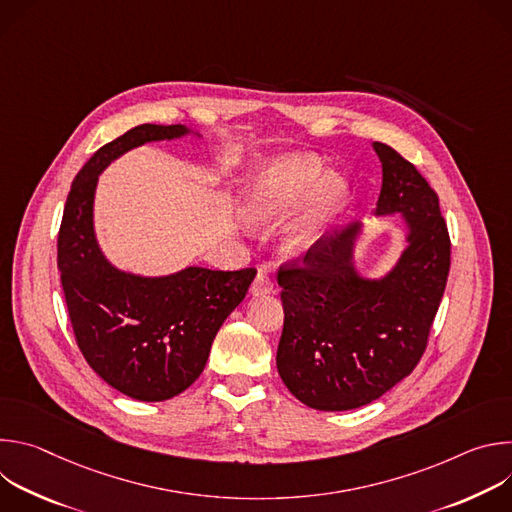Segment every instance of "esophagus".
<instances>
[{
	"mask_svg": "<svg viewBox=\"0 0 512 512\" xmlns=\"http://www.w3.org/2000/svg\"><path fill=\"white\" fill-rule=\"evenodd\" d=\"M271 291H273V281H271V277H269L267 273L259 271L257 277H255V281L251 283V294H253V296H265V294H271Z\"/></svg>",
	"mask_w": 512,
	"mask_h": 512,
	"instance_id": "esophagus-1",
	"label": "esophagus"
}]
</instances>
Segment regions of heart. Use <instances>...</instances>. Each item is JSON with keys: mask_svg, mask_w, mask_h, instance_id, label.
Instances as JSON below:
<instances>
[{"mask_svg": "<svg viewBox=\"0 0 512 512\" xmlns=\"http://www.w3.org/2000/svg\"><path fill=\"white\" fill-rule=\"evenodd\" d=\"M348 186L334 172L324 174L318 158L291 154L259 166L241 192V216L253 229H271L294 211L281 231L287 257L308 253L346 200Z\"/></svg>", "mask_w": 512, "mask_h": 512, "instance_id": "1", "label": "heart"}]
</instances>
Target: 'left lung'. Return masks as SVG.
I'll return each mask as SVG.
<instances>
[{"instance_id": "8db88e82", "label": "left lung", "mask_w": 512, "mask_h": 512, "mask_svg": "<svg viewBox=\"0 0 512 512\" xmlns=\"http://www.w3.org/2000/svg\"><path fill=\"white\" fill-rule=\"evenodd\" d=\"M383 186L373 216L399 214L405 249L381 277L356 265L362 221L324 235L277 281L283 332L277 373L289 393L318 411L369 405L419 362L450 273V235L437 194L411 162L375 141Z\"/></svg>"}]
</instances>
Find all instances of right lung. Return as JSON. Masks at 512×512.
I'll return each mask as SVG.
<instances>
[{
    "label": "right lung",
    "instance_id": "obj_1",
    "mask_svg": "<svg viewBox=\"0 0 512 512\" xmlns=\"http://www.w3.org/2000/svg\"><path fill=\"white\" fill-rule=\"evenodd\" d=\"M202 137L186 125L145 123L109 141L70 186L58 233V269L77 344L91 369L137 401H166L204 371L212 340L245 300L253 267H184L139 275L115 267L97 241L95 192L101 172L139 145Z\"/></svg>",
    "mask_w": 512,
    "mask_h": 512
}]
</instances>
